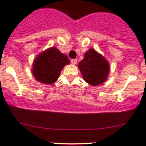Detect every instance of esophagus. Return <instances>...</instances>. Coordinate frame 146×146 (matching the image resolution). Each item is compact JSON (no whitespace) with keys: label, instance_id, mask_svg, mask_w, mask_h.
Here are the masks:
<instances>
[{"label":"esophagus","instance_id":"34e87169","mask_svg":"<svg viewBox=\"0 0 146 146\" xmlns=\"http://www.w3.org/2000/svg\"><path fill=\"white\" fill-rule=\"evenodd\" d=\"M77 62H78V60H77V59H72V60H71V62H72L73 65L76 64Z\"/></svg>","mask_w":146,"mask_h":146}]
</instances>
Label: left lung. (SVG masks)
I'll return each instance as SVG.
<instances>
[{
    "label": "left lung",
    "mask_w": 146,
    "mask_h": 146,
    "mask_svg": "<svg viewBox=\"0 0 146 146\" xmlns=\"http://www.w3.org/2000/svg\"><path fill=\"white\" fill-rule=\"evenodd\" d=\"M78 67L85 81L94 86L105 81L110 72L108 61L94 49L85 53Z\"/></svg>",
    "instance_id": "1"
}]
</instances>
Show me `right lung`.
<instances>
[{"label": "right lung", "mask_w": 146, "mask_h": 146, "mask_svg": "<svg viewBox=\"0 0 146 146\" xmlns=\"http://www.w3.org/2000/svg\"><path fill=\"white\" fill-rule=\"evenodd\" d=\"M70 60L56 48H51L38 55L33 66V74L38 81L52 84L57 80L60 72Z\"/></svg>", "instance_id": "right-lung-1"}]
</instances>
